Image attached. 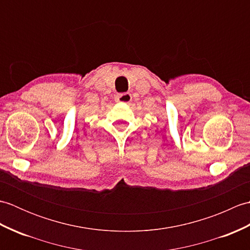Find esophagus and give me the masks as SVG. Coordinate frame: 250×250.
Masks as SVG:
<instances>
[{
    "label": "esophagus",
    "mask_w": 250,
    "mask_h": 250,
    "mask_svg": "<svg viewBox=\"0 0 250 250\" xmlns=\"http://www.w3.org/2000/svg\"><path fill=\"white\" fill-rule=\"evenodd\" d=\"M131 100H132V95L129 92L120 93L116 97V102H119V103H129Z\"/></svg>",
    "instance_id": "obj_1"
}]
</instances>
